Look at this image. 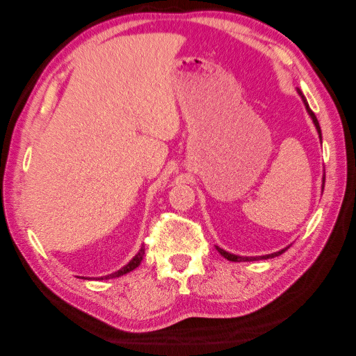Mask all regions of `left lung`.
I'll return each instance as SVG.
<instances>
[{
  "label": "left lung",
  "instance_id": "8db88e82",
  "mask_svg": "<svg viewBox=\"0 0 356 356\" xmlns=\"http://www.w3.org/2000/svg\"><path fill=\"white\" fill-rule=\"evenodd\" d=\"M298 91V95L301 96V99H302V102H305V107H306V112H307V115L311 116V120H312V123H314V126H316V129H317V134H318V138H320V142H322V131H320V124H318V121H317V116L314 115V112L312 110L309 108V104H307V101H306V97L302 96V92L300 91V90H296ZM323 188H325V175H323V178H322V192H323ZM216 249H218V252L222 255V257H225L227 260H230V261H254V260H264V259H273V257H277V255H281L285 249L287 248H284V249H281V250H277V252H273V254H266V255H259V257H246V255H236V254H232V252H227V250H224L222 248H219V246H216Z\"/></svg>",
  "mask_w": 356,
  "mask_h": 356
}]
</instances>
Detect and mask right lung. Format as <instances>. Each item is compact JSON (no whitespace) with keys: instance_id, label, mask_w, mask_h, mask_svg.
I'll return each instance as SVG.
<instances>
[{"instance_id":"1","label":"right lung","mask_w":356,"mask_h":356,"mask_svg":"<svg viewBox=\"0 0 356 356\" xmlns=\"http://www.w3.org/2000/svg\"><path fill=\"white\" fill-rule=\"evenodd\" d=\"M143 255H145V246L140 248V250H138V252H137L136 255H134V257H132V260L129 261V264L124 265L123 268H120L118 271L112 273V275H107V276H102V277H97V279H112V277H120V276L126 275V273H129V271H132V270H136V268H137L140 264H142ZM81 279H83V277H81ZM85 279H86V277H85Z\"/></svg>"}]
</instances>
